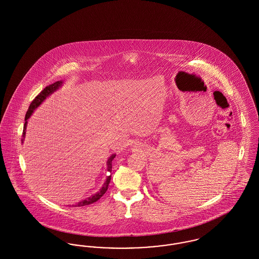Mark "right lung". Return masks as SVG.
<instances>
[{"instance_id":"1","label":"right lung","mask_w":259,"mask_h":259,"mask_svg":"<svg viewBox=\"0 0 259 259\" xmlns=\"http://www.w3.org/2000/svg\"><path fill=\"white\" fill-rule=\"evenodd\" d=\"M62 81H56V82H54V83H52V84H50L49 87H46L38 95H37V97H35V99L32 101V103L30 104V106H29V109H28V111L26 112V115H25V123L24 127H23V139H21V141H22V143H23V141H24V137H25V130H26V125H27V119L30 117V115L32 114V112L34 111L35 109H37V107L44 102V100H46L47 97H49L50 94H52L56 89H58L59 87L61 85ZM115 157V154H113V155H111V157L108 159L107 161V166H108V171L109 172H111V163H112V160H113V158ZM111 176H109L108 178H107V181H106V183L104 184L103 185V187L100 189V191L97 192L96 194H94L93 196H91V197L87 198L85 200H83V201H81V202H78L77 204H76V206L75 207H82V206H87V205H90V204H92V203H95L96 201H98L100 198L102 197L105 193H106V191L108 190V188H109V184H110V182H111Z\"/></svg>"}]
</instances>
